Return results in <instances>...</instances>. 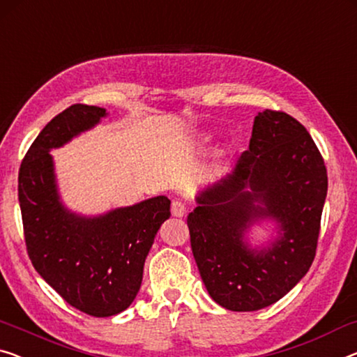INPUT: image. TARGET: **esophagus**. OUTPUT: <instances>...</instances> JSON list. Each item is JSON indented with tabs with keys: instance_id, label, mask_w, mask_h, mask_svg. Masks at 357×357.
Returning a JSON list of instances; mask_svg holds the SVG:
<instances>
[{
	"instance_id": "34e87169",
	"label": "esophagus",
	"mask_w": 357,
	"mask_h": 357,
	"mask_svg": "<svg viewBox=\"0 0 357 357\" xmlns=\"http://www.w3.org/2000/svg\"><path fill=\"white\" fill-rule=\"evenodd\" d=\"M172 215L174 218H183L185 215V204L183 200H173Z\"/></svg>"
}]
</instances>
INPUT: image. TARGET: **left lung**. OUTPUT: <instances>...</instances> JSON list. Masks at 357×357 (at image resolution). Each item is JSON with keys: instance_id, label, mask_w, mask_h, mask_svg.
Instances as JSON below:
<instances>
[{"instance_id": "1", "label": "left lung", "mask_w": 357, "mask_h": 357, "mask_svg": "<svg viewBox=\"0 0 357 357\" xmlns=\"http://www.w3.org/2000/svg\"><path fill=\"white\" fill-rule=\"evenodd\" d=\"M327 169L314 141L285 112L255 116L248 151L232 172L195 195L190 247L210 296L229 311H258L279 301L316 257ZM271 220L278 236L266 246L246 241Z\"/></svg>"}]
</instances>
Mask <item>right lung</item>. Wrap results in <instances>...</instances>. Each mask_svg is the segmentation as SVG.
<instances>
[{"label": "right lung", "mask_w": 357, "mask_h": 357, "mask_svg": "<svg viewBox=\"0 0 357 357\" xmlns=\"http://www.w3.org/2000/svg\"><path fill=\"white\" fill-rule=\"evenodd\" d=\"M104 116L102 107L70 105L43 128L19 169V204L31 264L68 305L94 317L115 316L135 301L149 250L172 215V202L165 195L98 216L78 215L62 204L50 152Z\"/></svg>", "instance_id": "1"}]
</instances>
